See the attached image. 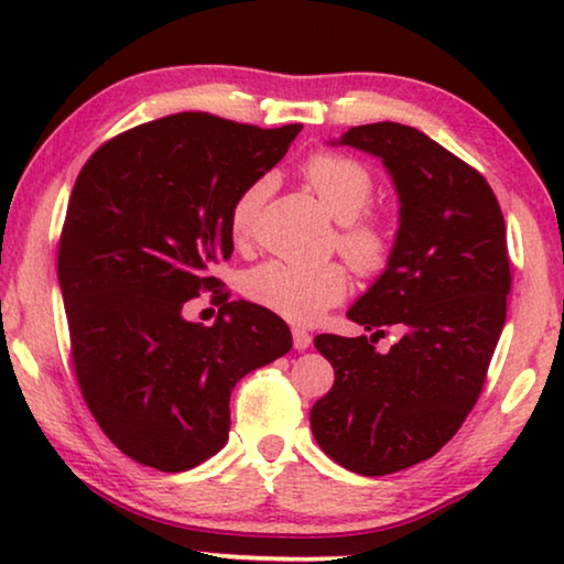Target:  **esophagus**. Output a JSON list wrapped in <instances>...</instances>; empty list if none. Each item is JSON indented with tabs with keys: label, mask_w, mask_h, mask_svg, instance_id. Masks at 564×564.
<instances>
[{
	"label": "esophagus",
	"mask_w": 564,
	"mask_h": 564,
	"mask_svg": "<svg viewBox=\"0 0 564 564\" xmlns=\"http://www.w3.org/2000/svg\"><path fill=\"white\" fill-rule=\"evenodd\" d=\"M292 338H295V349H297V351H305V349H311V344H313V336L307 334L305 328H292Z\"/></svg>",
	"instance_id": "34e87169"
}]
</instances>
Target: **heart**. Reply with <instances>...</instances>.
<instances>
[{
  "mask_svg": "<svg viewBox=\"0 0 564 564\" xmlns=\"http://www.w3.org/2000/svg\"><path fill=\"white\" fill-rule=\"evenodd\" d=\"M303 182L318 199L323 213L341 226L336 246L344 259L361 274L380 272L390 257V236L380 220L361 215L375 192L372 174L354 159L318 153L303 164ZM267 195L269 180H257L238 195L230 210V234L236 243H246L251 238ZM243 290L253 303L280 313L282 318L315 323L328 307L341 303L349 280L338 264L307 267L272 259L246 274Z\"/></svg>",
  "mask_w": 564,
  "mask_h": 564,
  "instance_id": "1",
  "label": "heart"
}]
</instances>
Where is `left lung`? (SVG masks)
<instances>
[{
	"label": "left lung",
	"instance_id": "8db88e82",
	"mask_svg": "<svg viewBox=\"0 0 564 564\" xmlns=\"http://www.w3.org/2000/svg\"><path fill=\"white\" fill-rule=\"evenodd\" d=\"M330 145L380 159L400 205L388 264L346 313L372 334L313 341L336 377L311 411L315 442L377 477L434 457L473 411L511 292L506 223L485 176L411 126H357ZM384 325L401 338L380 355Z\"/></svg>",
	"mask_w": 564,
	"mask_h": 564
}]
</instances>
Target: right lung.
Segmentation results:
<instances>
[{"mask_svg": "<svg viewBox=\"0 0 564 564\" xmlns=\"http://www.w3.org/2000/svg\"><path fill=\"white\" fill-rule=\"evenodd\" d=\"M300 130L176 112L107 141L76 176L58 246L74 369L110 442L145 467L184 473L218 454L236 382L292 349L261 305L223 303L213 326L182 307L220 284L234 203Z\"/></svg>", "mask_w": 564, "mask_h": 564, "instance_id": "1", "label": "right lung"}]
</instances>
